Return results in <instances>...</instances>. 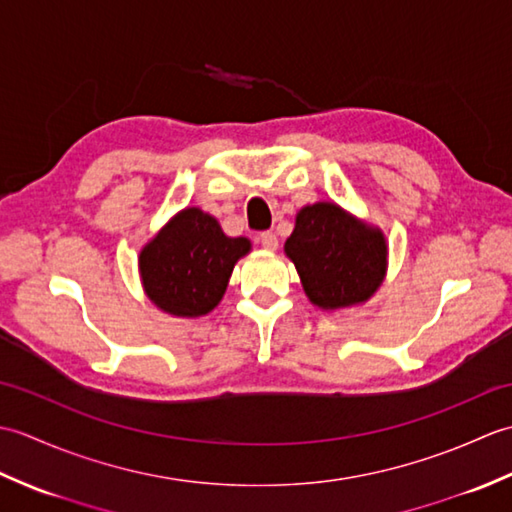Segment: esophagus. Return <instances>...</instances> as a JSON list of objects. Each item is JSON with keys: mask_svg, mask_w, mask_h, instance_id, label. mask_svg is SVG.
<instances>
[{"mask_svg": "<svg viewBox=\"0 0 512 512\" xmlns=\"http://www.w3.org/2000/svg\"><path fill=\"white\" fill-rule=\"evenodd\" d=\"M259 244H262L266 250H277L279 239H277L275 233L264 231V233H259Z\"/></svg>", "mask_w": 512, "mask_h": 512, "instance_id": "esophagus-1", "label": "esophagus"}]
</instances>
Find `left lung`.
<instances>
[{"instance_id":"8db88e82","label":"left lung","mask_w":512,"mask_h":512,"mask_svg":"<svg viewBox=\"0 0 512 512\" xmlns=\"http://www.w3.org/2000/svg\"><path fill=\"white\" fill-rule=\"evenodd\" d=\"M284 253L312 306L325 312L363 306L383 286L389 264L385 233L336 202L299 209Z\"/></svg>"}]
</instances>
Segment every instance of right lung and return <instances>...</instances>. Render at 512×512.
<instances>
[{"mask_svg":"<svg viewBox=\"0 0 512 512\" xmlns=\"http://www.w3.org/2000/svg\"><path fill=\"white\" fill-rule=\"evenodd\" d=\"M248 237H228L198 206L178 211L140 248L138 273L147 299L178 319H198L222 301Z\"/></svg>","mask_w":512,"mask_h":512,"instance_id":"obj_1","label":"right lung"}]
</instances>
